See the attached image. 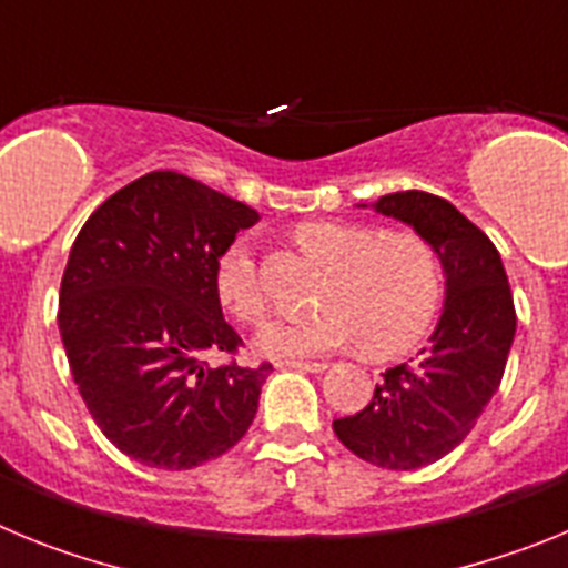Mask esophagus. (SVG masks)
Returning a JSON list of instances; mask_svg holds the SVG:
<instances>
[{"instance_id": "1", "label": "esophagus", "mask_w": 568, "mask_h": 568, "mask_svg": "<svg viewBox=\"0 0 568 568\" xmlns=\"http://www.w3.org/2000/svg\"><path fill=\"white\" fill-rule=\"evenodd\" d=\"M281 366H290V369H301V373H327V361H284Z\"/></svg>"}]
</instances>
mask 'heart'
Instances as JSON below:
<instances>
[{"label": "heart", "mask_w": 568, "mask_h": 568, "mask_svg": "<svg viewBox=\"0 0 568 568\" xmlns=\"http://www.w3.org/2000/svg\"><path fill=\"white\" fill-rule=\"evenodd\" d=\"M295 239L310 255L327 261L321 307L304 318H275L255 335L270 358H313L361 338L375 358L406 353L433 327L444 295L438 250L415 230L378 233L369 224L307 222ZM215 293L244 324L267 313L258 261L247 239H235L215 258Z\"/></svg>", "instance_id": "b5f03b06"}]
</instances>
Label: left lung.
I'll use <instances>...</instances> for the list:
<instances>
[{"instance_id": "left-lung-1", "label": "left lung", "mask_w": 568, "mask_h": 568, "mask_svg": "<svg viewBox=\"0 0 568 568\" xmlns=\"http://www.w3.org/2000/svg\"><path fill=\"white\" fill-rule=\"evenodd\" d=\"M373 207L438 250L446 304L420 358L386 369L373 400L333 429L366 464L420 469L453 453L498 393L518 318L498 247L446 199L406 190Z\"/></svg>"}]
</instances>
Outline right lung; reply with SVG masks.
I'll use <instances>...</instances> for the list:
<instances>
[{
    "label": "right lung",
    "mask_w": 568,
    "mask_h": 568,
    "mask_svg": "<svg viewBox=\"0 0 568 568\" xmlns=\"http://www.w3.org/2000/svg\"><path fill=\"white\" fill-rule=\"evenodd\" d=\"M258 213L173 170H155L93 210L70 247L59 333L104 438L155 469H193L244 438L270 364L235 355L215 258Z\"/></svg>",
    "instance_id": "right-lung-1"
}]
</instances>
